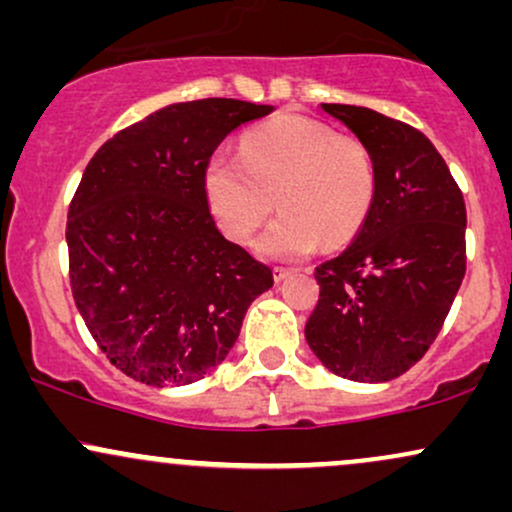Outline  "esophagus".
<instances>
[{
	"instance_id": "obj_1",
	"label": "esophagus",
	"mask_w": 512,
	"mask_h": 512,
	"mask_svg": "<svg viewBox=\"0 0 512 512\" xmlns=\"http://www.w3.org/2000/svg\"><path fill=\"white\" fill-rule=\"evenodd\" d=\"M296 272V269H286V267H274V281L279 284V281L289 279V276Z\"/></svg>"
}]
</instances>
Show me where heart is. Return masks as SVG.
Masks as SVG:
<instances>
[{"label": "heart", "instance_id": "heart-1", "mask_svg": "<svg viewBox=\"0 0 512 512\" xmlns=\"http://www.w3.org/2000/svg\"><path fill=\"white\" fill-rule=\"evenodd\" d=\"M375 187L366 144L296 113L248 129L240 156L221 149L204 166L211 214L236 243L255 236L276 199L281 216L257 243L267 257H303L317 243L342 248L368 219Z\"/></svg>", "mask_w": 512, "mask_h": 512}]
</instances>
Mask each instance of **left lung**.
Segmentation results:
<instances>
[{"mask_svg": "<svg viewBox=\"0 0 512 512\" xmlns=\"http://www.w3.org/2000/svg\"><path fill=\"white\" fill-rule=\"evenodd\" d=\"M320 108L368 146L378 187L349 248L315 269L320 301L305 339L334 375L387 383L426 354L448 317L467 269V209L419 129L361 105Z\"/></svg>", "mask_w": 512, "mask_h": 512, "instance_id": "1", "label": "left lung"}]
</instances>
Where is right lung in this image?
Listing matches in <instances>:
<instances>
[{"label":"right lung","mask_w":512,"mask_h":512,"mask_svg":"<svg viewBox=\"0 0 512 512\" xmlns=\"http://www.w3.org/2000/svg\"><path fill=\"white\" fill-rule=\"evenodd\" d=\"M272 110L236 98L166 105L108 139L81 175L67 216L74 301L137 383L202 380L272 289V269L221 236L204 197L216 146Z\"/></svg>","instance_id":"right-lung-1"}]
</instances>
